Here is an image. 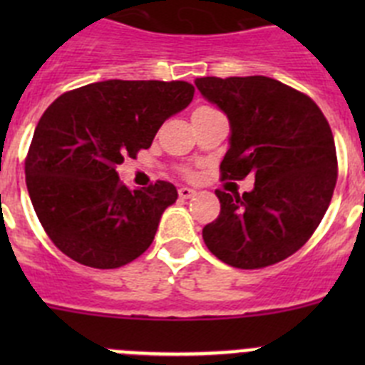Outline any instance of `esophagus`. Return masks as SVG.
I'll list each match as a JSON object with an SVG mask.
<instances>
[{
  "mask_svg": "<svg viewBox=\"0 0 365 365\" xmlns=\"http://www.w3.org/2000/svg\"><path fill=\"white\" fill-rule=\"evenodd\" d=\"M192 195H195V190L188 188V186H182V188H179V197L180 199H190Z\"/></svg>",
  "mask_w": 365,
  "mask_h": 365,
  "instance_id": "1",
  "label": "esophagus"
}]
</instances>
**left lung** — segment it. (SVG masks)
<instances>
[{"instance_id":"1","label":"left lung","mask_w":365,"mask_h":365,"mask_svg":"<svg viewBox=\"0 0 365 365\" xmlns=\"http://www.w3.org/2000/svg\"><path fill=\"white\" fill-rule=\"evenodd\" d=\"M199 93L230 122L225 179L252 173V192L217 190L221 212L202 228L206 247L237 269L283 261L307 243L336 186V148L320 108L269 76H205Z\"/></svg>"}]
</instances>
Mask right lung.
<instances>
[{"instance_id":"add662e5","label":"right lung","mask_w":365,"mask_h":365,"mask_svg":"<svg viewBox=\"0 0 365 365\" xmlns=\"http://www.w3.org/2000/svg\"><path fill=\"white\" fill-rule=\"evenodd\" d=\"M193 86L106 80L58 96L38 122L25 177L34 212L54 245L93 269H118L146 252L172 182L130 190L117 166L148 150L164 120L188 108Z\"/></svg>"}]
</instances>
